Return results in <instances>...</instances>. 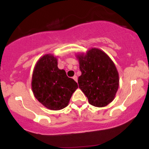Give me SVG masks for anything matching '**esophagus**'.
Masks as SVG:
<instances>
[{
	"label": "esophagus",
	"mask_w": 149,
	"mask_h": 149,
	"mask_svg": "<svg viewBox=\"0 0 149 149\" xmlns=\"http://www.w3.org/2000/svg\"><path fill=\"white\" fill-rule=\"evenodd\" d=\"M73 79H74L75 81L77 82V81H78V77H77V76H73Z\"/></svg>",
	"instance_id": "obj_1"
}]
</instances>
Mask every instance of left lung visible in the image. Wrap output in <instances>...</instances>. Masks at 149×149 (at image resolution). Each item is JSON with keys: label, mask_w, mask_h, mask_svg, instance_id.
<instances>
[{"label": "left lung", "mask_w": 149, "mask_h": 149, "mask_svg": "<svg viewBox=\"0 0 149 149\" xmlns=\"http://www.w3.org/2000/svg\"><path fill=\"white\" fill-rule=\"evenodd\" d=\"M76 56L81 71L78 80L79 88L90 104L97 107L107 106L114 100L119 86V75L113 61L97 48Z\"/></svg>", "instance_id": "obj_1"}]
</instances>
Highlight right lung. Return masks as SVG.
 <instances>
[{
    "mask_svg": "<svg viewBox=\"0 0 149 149\" xmlns=\"http://www.w3.org/2000/svg\"><path fill=\"white\" fill-rule=\"evenodd\" d=\"M78 88L73 79L58 68V60L47 54L37 61L32 74L31 88L35 98L51 110L68 106L72 94Z\"/></svg>",
    "mask_w": 149,
    "mask_h": 149,
    "instance_id": "right-lung-1",
    "label": "right lung"
}]
</instances>
